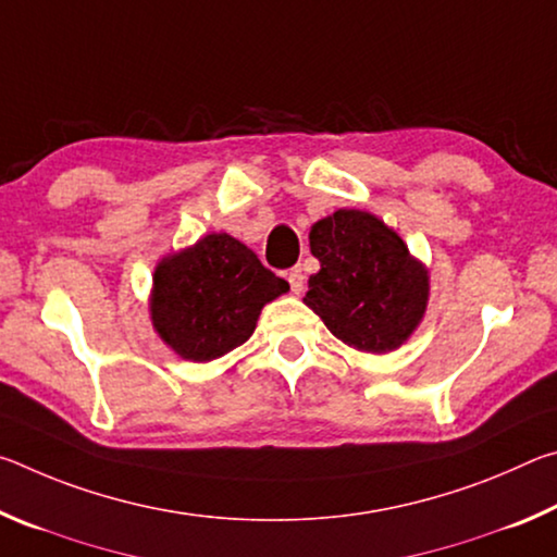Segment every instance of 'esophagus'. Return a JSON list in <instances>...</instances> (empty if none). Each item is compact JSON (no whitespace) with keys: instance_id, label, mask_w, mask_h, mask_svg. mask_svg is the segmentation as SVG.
<instances>
[{"instance_id":"obj_1","label":"esophagus","mask_w":557,"mask_h":557,"mask_svg":"<svg viewBox=\"0 0 557 557\" xmlns=\"http://www.w3.org/2000/svg\"><path fill=\"white\" fill-rule=\"evenodd\" d=\"M287 280L295 295H301V292H305V272H301V268H292L287 272Z\"/></svg>"}]
</instances>
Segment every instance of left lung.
Returning a JSON list of instances; mask_svg holds the SVG:
<instances>
[{"mask_svg":"<svg viewBox=\"0 0 557 557\" xmlns=\"http://www.w3.org/2000/svg\"><path fill=\"white\" fill-rule=\"evenodd\" d=\"M319 272L305 305L329 332L366 354H388L408 342L428 309L430 277L408 245L373 213L338 209L309 231Z\"/></svg>","mask_w":557,"mask_h":557,"instance_id":"1","label":"left lung"}]
</instances>
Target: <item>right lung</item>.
I'll return each mask as SVG.
<instances>
[{
  "label": "right lung",
  "instance_id": "add662e5",
  "mask_svg": "<svg viewBox=\"0 0 557 557\" xmlns=\"http://www.w3.org/2000/svg\"><path fill=\"white\" fill-rule=\"evenodd\" d=\"M289 285L228 233H211L154 270L149 312L162 342L188 361H213L256 332L260 309Z\"/></svg>",
  "mask_w": 557,
  "mask_h": 557
}]
</instances>
